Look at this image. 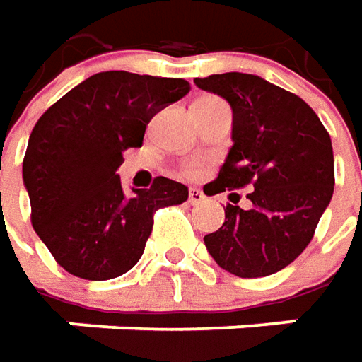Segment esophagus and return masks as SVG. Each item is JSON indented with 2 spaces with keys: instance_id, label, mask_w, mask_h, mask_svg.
<instances>
[{
  "instance_id": "esophagus-1",
  "label": "esophagus",
  "mask_w": 362,
  "mask_h": 362,
  "mask_svg": "<svg viewBox=\"0 0 362 362\" xmlns=\"http://www.w3.org/2000/svg\"><path fill=\"white\" fill-rule=\"evenodd\" d=\"M204 192L200 188H190V192H188V202L190 204H200V202H204Z\"/></svg>"
}]
</instances>
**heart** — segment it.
<instances>
[{
	"label": "heart",
	"instance_id": "b5f03b06",
	"mask_svg": "<svg viewBox=\"0 0 362 362\" xmlns=\"http://www.w3.org/2000/svg\"><path fill=\"white\" fill-rule=\"evenodd\" d=\"M200 170H202L200 162H188V164L184 166V174H186V176H190V178H194V176H198V174H200Z\"/></svg>",
	"mask_w": 362,
	"mask_h": 362
}]
</instances>
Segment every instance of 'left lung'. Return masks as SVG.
<instances>
[{
  "label": "left lung",
  "instance_id": "obj_1",
  "mask_svg": "<svg viewBox=\"0 0 362 362\" xmlns=\"http://www.w3.org/2000/svg\"><path fill=\"white\" fill-rule=\"evenodd\" d=\"M194 83L232 107V148L208 196L252 188L248 210L228 204L224 224L204 236L216 264L240 279L288 267L315 236L334 190L329 132L298 95L252 74L228 71Z\"/></svg>",
  "mask_w": 362,
  "mask_h": 362
}]
</instances>
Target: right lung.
<instances>
[{"mask_svg":"<svg viewBox=\"0 0 362 362\" xmlns=\"http://www.w3.org/2000/svg\"><path fill=\"white\" fill-rule=\"evenodd\" d=\"M188 92L182 78L100 71L33 126L23 158L33 230L69 274L122 276L144 255L158 208L188 200V188L164 176L128 196L116 174L122 152L142 146L148 122Z\"/></svg>","mask_w":362,"mask_h":362,"instance_id":"obj_1","label":"right lung"}]
</instances>
